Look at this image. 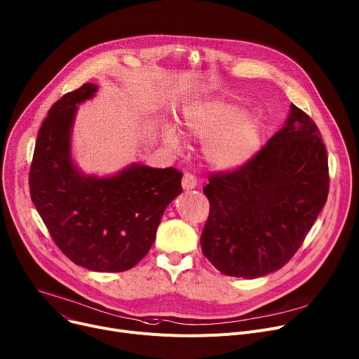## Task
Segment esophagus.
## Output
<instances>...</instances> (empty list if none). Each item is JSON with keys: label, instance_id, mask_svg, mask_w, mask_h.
Here are the masks:
<instances>
[{"label": "esophagus", "instance_id": "obj_1", "mask_svg": "<svg viewBox=\"0 0 359 359\" xmlns=\"http://www.w3.org/2000/svg\"><path fill=\"white\" fill-rule=\"evenodd\" d=\"M182 186L184 190H190V189H195L196 187V177L194 175L190 173H186L183 176V180H182Z\"/></svg>", "mask_w": 359, "mask_h": 359}]
</instances>
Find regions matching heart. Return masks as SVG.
I'll return each instance as SVG.
<instances>
[{
    "label": "heart",
    "instance_id": "1",
    "mask_svg": "<svg viewBox=\"0 0 359 359\" xmlns=\"http://www.w3.org/2000/svg\"><path fill=\"white\" fill-rule=\"evenodd\" d=\"M241 109L221 101L206 102L186 111L183 124L198 137L209 138L208 160L218 169H235L247 163L261 142V123L254 115H241ZM165 141L173 147L180 146V137L167 130Z\"/></svg>",
    "mask_w": 359,
    "mask_h": 359
}]
</instances>
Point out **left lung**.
<instances>
[{"mask_svg": "<svg viewBox=\"0 0 359 359\" xmlns=\"http://www.w3.org/2000/svg\"><path fill=\"white\" fill-rule=\"evenodd\" d=\"M201 245L221 274L257 278L292 259L329 194L320 133L292 104L285 126L247 163L209 175Z\"/></svg>", "mask_w": 359, "mask_h": 359, "instance_id": "left-lung-1", "label": "left lung"}]
</instances>
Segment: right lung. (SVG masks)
<instances>
[{
    "label": "right lung",
    "instance_id": "add662e5",
    "mask_svg": "<svg viewBox=\"0 0 359 359\" xmlns=\"http://www.w3.org/2000/svg\"><path fill=\"white\" fill-rule=\"evenodd\" d=\"M98 86L83 83L52 105L39 130L29 186L59 250L92 271H127L151 248L164 209L180 192L175 167L133 164L112 177L85 176L70 158L76 105Z\"/></svg>",
    "mask_w": 359,
    "mask_h": 359
}]
</instances>
